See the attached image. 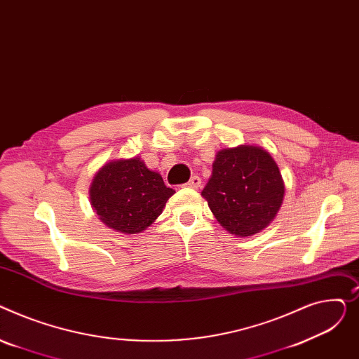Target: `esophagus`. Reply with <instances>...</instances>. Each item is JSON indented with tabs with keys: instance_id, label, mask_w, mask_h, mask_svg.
Listing matches in <instances>:
<instances>
[{
	"instance_id": "obj_1",
	"label": "esophagus",
	"mask_w": 359,
	"mask_h": 359,
	"mask_svg": "<svg viewBox=\"0 0 359 359\" xmlns=\"http://www.w3.org/2000/svg\"><path fill=\"white\" fill-rule=\"evenodd\" d=\"M185 187H188V188H194V189H198V188L201 187V178H200V177H197V175L191 177V180H189V181L185 184Z\"/></svg>"
}]
</instances>
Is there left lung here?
Here are the masks:
<instances>
[{
  "instance_id": "left-lung-1",
  "label": "left lung",
  "mask_w": 359,
  "mask_h": 359,
  "mask_svg": "<svg viewBox=\"0 0 359 359\" xmlns=\"http://www.w3.org/2000/svg\"><path fill=\"white\" fill-rule=\"evenodd\" d=\"M285 194L278 165L257 144L226 147L216 154L201 196L230 235L259 233L276 219Z\"/></svg>"
}]
</instances>
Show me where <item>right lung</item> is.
<instances>
[{"mask_svg": "<svg viewBox=\"0 0 359 359\" xmlns=\"http://www.w3.org/2000/svg\"><path fill=\"white\" fill-rule=\"evenodd\" d=\"M174 189L139 156L104 163L90 187V201L98 219L124 235L142 233L162 213Z\"/></svg>", "mask_w": 359, "mask_h": 359, "instance_id": "obj_1", "label": "right lung"}]
</instances>
